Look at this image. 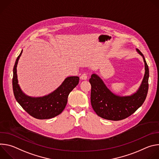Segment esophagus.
I'll return each mask as SVG.
<instances>
[{
	"instance_id": "34e87169",
	"label": "esophagus",
	"mask_w": 159,
	"mask_h": 159,
	"mask_svg": "<svg viewBox=\"0 0 159 159\" xmlns=\"http://www.w3.org/2000/svg\"><path fill=\"white\" fill-rule=\"evenodd\" d=\"M87 79V74H85V73L83 74L80 76V79H82V80H86Z\"/></svg>"
}]
</instances>
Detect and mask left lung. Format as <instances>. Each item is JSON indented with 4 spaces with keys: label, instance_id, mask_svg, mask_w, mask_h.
<instances>
[{
    "label": "left lung",
    "instance_id": "left-lung-1",
    "mask_svg": "<svg viewBox=\"0 0 159 159\" xmlns=\"http://www.w3.org/2000/svg\"><path fill=\"white\" fill-rule=\"evenodd\" d=\"M137 51L143 58L145 72L140 87L133 94L119 96L113 94L95 74L89 79L91 85L90 102L99 116L112 121L121 120L133 114L144 102L148 90L149 69L142 53L139 49Z\"/></svg>",
    "mask_w": 159,
    "mask_h": 159
}]
</instances>
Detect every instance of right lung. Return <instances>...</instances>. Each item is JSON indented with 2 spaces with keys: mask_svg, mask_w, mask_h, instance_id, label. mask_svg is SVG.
Returning a JSON list of instances; mask_svg holds the SVG:
<instances>
[{
  "mask_svg": "<svg viewBox=\"0 0 159 159\" xmlns=\"http://www.w3.org/2000/svg\"><path fill=\"white\" fill-rule=\"evenodd\" d=\"M22 53V50L17 57L13 69L12 88L16 101L30 115L34 118L46 120L58 116L64 110L68 96L78 85L79 77L72 76L66 78L60 86L47 96L39 98L26 96L22 93L18 84L17 76V65Z\"/></svg>",
  "mask_w": 159,
  "mask_h": 159,
  "instance_id": "obj_1",
  "label": "right lung"
}]
</instances>
